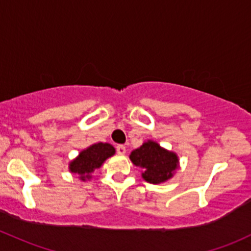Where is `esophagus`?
Instances as JSON below:
<instances>
[{
  "instance_id": "34e87169",
  "label": "esophagus",
  "mask_w": 251,
  "mask_h": 251,
  "mask_svg": "<svg viewBox=\"0 0 251 251\" xmlns=\"http://www.w3.org/2000/svg\"><path fill=\"white\" fill-rule=\"evenodd\" d=\"M117 152L119 153V155H125V153H126V148L124 147V145H118V147H117Z\"/></svg>"
}]
</instances>
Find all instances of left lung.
<instances>
[{"label": "left lung", "instance_id": "1", "mask_svg": "<svg viewBox=\"0 0 251 251\" xmlns=\"http://www.w3.org/2000/svg\"><path fill=\"white\" fill-rule=\"evenodd\" d=\"M130 159L134 166L143 169L142 177L152 184L170 180L180 168L177 153L162 148L158 143L151 139L132 151Z\"/></svg>", "mask_w": 251, "mask_h": 251}]
</instances>
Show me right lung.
I'll return each instance as SVG.
<instances>
[{
    "label": "right lung",
    "mask_w": 251,
    "mask_h": 251,
    "mask_svg": "<svg viewBox=\"0 0 251 251\" xmlns=\"http://www.w3.org/2000/svg\"><path fill=\"white\" fill-rule=\"evenodd\" d=\"M115 153V149L108 143H94L83 149L76 158L69 162V170L71 174L77 175L81 181L85 182L92 178L95 169H99L107 158Z\"/></svg>",
    "instance_id": "1"
}]
</instances>
